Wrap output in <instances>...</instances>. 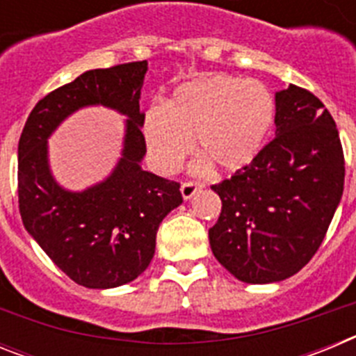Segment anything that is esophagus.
Returning a JSON list of instances; mask_svg holds the SVG:
<instances>
[{"label":"esophagus","mask_w":356,"mask_h":356,"mask_svg":"<svg viewBox=\"0 0 356 356\" xmlns=\"http://www.w3.org/2000/svg\"><path fill=\"white\" fill-rule=\"evenodd\" d=\"M201 187L203 185L200 181H184L181 184V196H184V200H191Z\"/></svg>","instance_id":"esophagus-1"}]
</instances>
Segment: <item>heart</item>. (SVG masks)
<instances>
[{"label":"heart","mask_w":356,"mask_h":356,"mask_svg":"<svg viewBox=\"0 0 356 356\" xmlns=\"http://www.w3.org/2000/svg\"><path fill=\"white\" fill-rule=\"evenodd\" d=\"M275 121V99L262 83L212 74L181 85L163 110L144 122L147 146L162 169H175L194 151L219 172L254 160Z\"/></svg>","instance_id":"obj_1"}]
</instances>
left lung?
<instances>
[{"label": "left lung", "mask_w": 356, "mask_h": 356, "mask_svg": "<svg viewBox=\"0 0 356 356\" xmlns=\"http://www.w3.org/2000/svg\"><path fill=\"white\" fill-rule=\"evenodd\" d=\"M276 135L246 168L212 185L222 201L209 229L222 267L246 284H271L310 262L344 188V151L332 114L310 90L276 92Z\"/></svg>", "instance_id": "1"}]
</instances>
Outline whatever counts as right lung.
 <instances>
[{"mask_svg": "<svg viewBox=\"0 0 356 356\" xmlns=\"http://www.w3.org/2000/svg\"><path fill=\"white\" fill-rule=\"evenodd\" d=\"M147 62L92 69L44 96L17 147L19 212L28 234L78 285L112 289L144 273L162 219L180 205V184L140 169L146 139L139 99ZM105 104L129 115L123 159L105 182L83 193L56 185L47 165L51 131L74 109Z\"/></svg>", "mask_w": 356, "mask_h": 356, "instance_id": "add662e5", "label": "right lung"}]
</instances>
